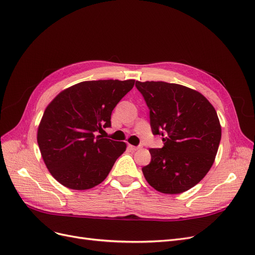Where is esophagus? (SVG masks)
Segmentation results:
<instances>
[{
	"instance_id": "34e87169",
	"label": "esophagus",
	"mask_w": 255,
	"mask_h": 255,
	"mask_svg": "<svg viewBox=\"0 0 255 255\" xmlns=\"http://www.w3.org/2000/svg\"><path fill=\"white\" fill-rule=\"evenodd\" d=\"M128 147H129L131 150H138V149H141V148H142V145H138V146H134V145H128Z\"/></svg>"
}]
</instances>
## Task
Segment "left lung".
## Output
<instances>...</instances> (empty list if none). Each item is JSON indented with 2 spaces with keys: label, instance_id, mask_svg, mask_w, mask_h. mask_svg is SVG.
I'll return each mask as SVG.
<instances>
[{
  "label": "left lung",
  "instance_id": "8db88e82",
  "mask_svg": "<svg viewBox=\"0 0 255 255\" xmlns=\"http://www.w3.org/2000/svg\"><path fill=\"white\" fill-rule=\"evenodd\" d=\"M149 109L150 128L164 145L150 148L142 167L148 184L162 193L184 192L206 176L222 136L217 112L198 91L164 81H136Z\"/></svg>",
  "mask_w": 255,
  "mask_h": 255
}]
</instances>
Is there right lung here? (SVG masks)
Masks as SVG:
<instances>
[{"label": "right lung", "mask_w": 255, "mask_h": 255, "mask_svg": "<svg viewBox=\"0 0 255 255\" xmlns=\"http://www.w3.org/2000/svg\"><path fill=\"white\" fill-rule=\"evenodd\" d=\"M134 84V79L83 81L48 105L37 143L48 170L60 184L85 190L108 177L127 144L99 133L111 127L112 111Z\"/></svg>", "instance_id": "add662e5"}]
</instances>
